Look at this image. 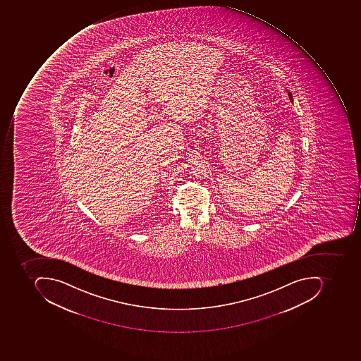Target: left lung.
Instances as JSON below:
<instances>
[{
	"label": "left lung",
	"mask_w": 361,
	"mask_h": 361,
	"mask_svg": "<svg viewBox=\"0 0 361 361\" xmlns=\"http://www.w3.org/2000/svg\"><path fill=\"white\" fill-rule=\"evenodd\" d=\"M288 97H290V101H293V95H292V93H290V92H288Z\"/></svg>",
	"instance_id": "1"
}]
</instances>
